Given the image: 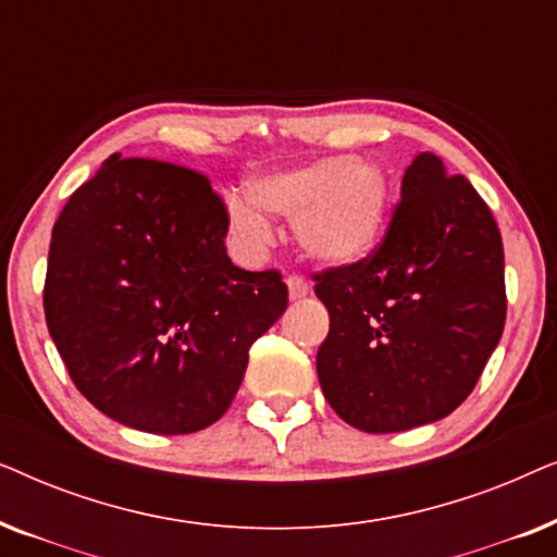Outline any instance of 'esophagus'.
I'll return each instance as SVG.
<instances>
[{
	"label": "esophagus",
	"mask_w": 557,
	"mask_h": 557,
	"mask_svg": "<svg viewBox=\"0 0 557 557\" xmlns=\"http://www.w3.org/2000/svg\"><path fill=\"white\" fill-rule=\"evenodd\" d=\"M286 286H288V296H292L294 301L296 299H304V296L311 294V286L301 276H288L286 278Z\"/></svg>",
	"instance_id": "1"
}]
</instances>
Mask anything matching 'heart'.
<instances>
[{"label": "heart", "instance_id": "1", "mask_svg": "<svg viewBox=\"0 0 557 557\" xmlns=\"http://www.w3.org/2000/svg\"><path fill=\"white\" fill-rule=\"evenodd\" d=\"M263 210L294 218V238L309 258L326 265L364 261L385 233L391 180L375 162L334 157L322 162L265 172L248 185ZM235 238L248 253L269 246L271 225L256 205H227Z\"/></svg>", "mask_w": 557, "mask_h": 557}]
</instances>
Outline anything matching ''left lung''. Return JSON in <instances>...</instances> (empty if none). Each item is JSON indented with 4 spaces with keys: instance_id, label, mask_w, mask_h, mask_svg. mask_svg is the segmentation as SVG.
Returning a JSON list of instances; mask_svg holds the SVG:
<instances>
[{
    "instance_id": "obj_1",
    "label": "left lung",
    "mask_w": 557,
    "mask_h": 557,
    "mask_svg": "<svg viewBox=\"0 0 557 557\" xmlns=\"http://www.w3.org/2000/svg\"><path fill=\"white\" fill-rule=\"evenodd\" d=\"M330 311L317 352L324 398L364 433L433 423L474 391L507 317L505 250L492 210L423 151L364 261L314 273Z\"/></svg>"
}]
</instances>
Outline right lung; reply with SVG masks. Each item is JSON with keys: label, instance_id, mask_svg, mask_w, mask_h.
Listing matches in <instances>:
<instances>
[{"label": "right lung", "instance_id": "1", "mask_svg": "<svg viewBox=\"0 0 557 557\" xmlns=\"http://www.w3.org/2000/svg\"><path fill=\"white\" fill-rule=\"evenodd\" d=\"M227 225L205 174L121 154L60 212L45 319L75 387L113 421L177 436L233 403L288 288L276 269L233 265Z\"/></svg>", "mask_w": 557, "mask_h": 557}]
</instances>
